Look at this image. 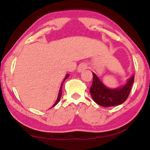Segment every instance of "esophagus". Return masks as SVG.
<instances>
[{"label":"esophagus","instance_id":"34e87169","mask_svg":"<svg viewBox=\"0 0 150 150\" xmlns=\"http://www.w3.org/2000/svg\"><path fill=\"white\" fill-rule=\"evenodd\" d=\"M86 69H87V65L86 64H81L78 67V70H77V71L80 73V72H83Z\"/></svg>","mask_w":150,"mask_h":150}]
</instances>
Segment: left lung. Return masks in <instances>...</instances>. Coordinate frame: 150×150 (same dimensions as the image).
<instances>
[{"label":"left lung","instance_id":"1","mask_svg":"<svg viewBox=\"0 0 150 150\" xmlns=\"http://www.w3.org/2000/svg\"><path fill=\"white\" fill-rule=\"evenodd\" d=\"M93 84L90 88V93L94 101L103 107L115 106L125 102L130 93L134 79V75H133L123 86L110 89L101 82L95 73H93Z\"/></svg>","mask_w":150,"mask_h":150}]
</instances>
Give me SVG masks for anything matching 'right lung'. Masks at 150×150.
I'll list each match as a JSON object with an SVG mask.
<instances>
[{"instance_id":"obj_1","label":"right lung","mask_w":150,"mask_h":150,"mask_svg":"<svg viewBox=\"0 0 150 150\" xmlns=\"http://www.w3.org/2000/svg\"><path fill=\"white\" fill-rule=\"evenodd\" d=\"M69 77V74H67V75H66V77H65V78L64 79V81H62V84H61V86H60V88H59V94H58V97H57V100H56V101H55V103H54V104H53V106H52L51 108H53V107H54L55 105H57V103L59 102V100H60V98H61V96H62V86H63V83L64 82V81L66 80V79H67L68 77Z\"/></svg>"}]
</instances>
